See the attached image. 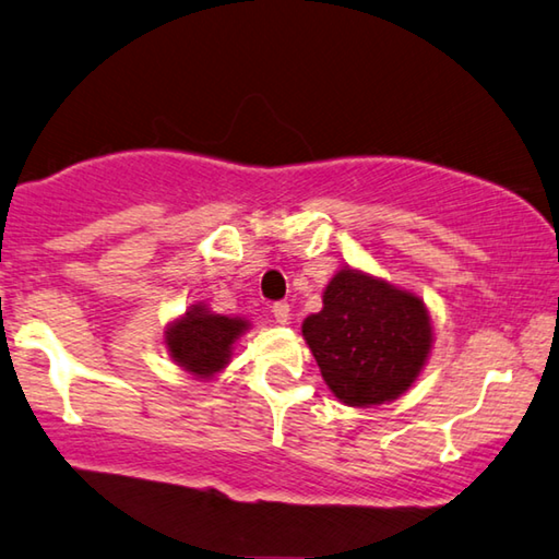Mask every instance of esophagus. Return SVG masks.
<instances>
[{
	"label": "esophagus",
	"mask_w": 559,
	"mask_h": 559,
	"mask_svg": "<svg viewBox=\"0 0 559 559\" xmlns=\"http://www.w3.org/2000/svg\"><path fill=\"white\" fill-rule=\"evenodd\" d=\"M271 313H273V318H276V323L286 325L288 318H290V306H288V302H283V300L281 302H273Z\"/></svg>",
	"instance_id": "obj_1"
}]
</instances>
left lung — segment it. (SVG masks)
<instances>
[{
	"instance_id": "obj_1",
	"label": "left lung",
	"mask_w": 559,
	"mask_h": 559,
	"mask_svg": "<svg viewBox=\"0 0 559 559\" xmlns=\"http://www.w3.org/2000/svg\"><path fill=\"white\" fill-rule=\"evenodd\" d=\"M302 337L325 384L347 406L394 402L427 365L433 328L424 300L370 273L343 266Z\"/></svg>"
}]
</instances>
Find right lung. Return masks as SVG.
Wrapping results in <instances>:
<instances>
[{"label": "right lung", "mask_w": 559, "mask_h": 559, "mask_svg": "<svg viewBox=\"0 0 559 559\" xmlns=\"http://www.w3.org/2000/svg\"><path fill=\"white\" fill-rule=\"evenodd\" d=\"M249 328V320L212 313L204 302H194L165 328V347L185 372L206 382L229 365L236 340Z\"/></svg>", "instance_id": "obj_1"}]
</instances>
